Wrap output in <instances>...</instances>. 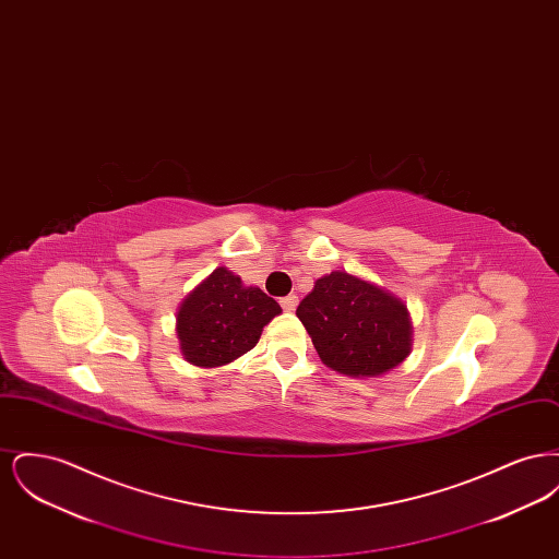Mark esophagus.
Instances as JSON below:
<instances>
[{"label":"esophagus","instance_id":"34e87169","mask_svg":"<svg viewBox=\"0 0 559 559\" xmlns=\"http://www.w3.org/2000/svg\"><path fill=\"white\" fill-rule=\"evenodd\" d=\"M297 295H287V297H281V308L285 310V312H293L295 308H297Z\"/></svg>","mask_w":559,"mask_h":559}]
</instances>
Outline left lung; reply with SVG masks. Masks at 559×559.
<instances>
[{"label": "left lung", "mask_w": 559, "mask_h": 559, "mask_svg": "<svg viewBox=\"0 0 559 559\" xmlns=\"http://www.w3.org/2000/svg\"><path fill=\"white\" fill-rule=\"evenodd\" d=\"M295 314L310 333L320 360L349 377L390 371L411 352L406 306L347 272L319 278Z\"/></svg>", "instance_id": "obj_1"}]
</instances>
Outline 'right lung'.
Masks as SVG:
<instances>
[{"label":"right lung","mask_w":559,"mask_h":559,"mask_svg":"<svg viewBox=\"0 0 559 559\" xmlns=\"http://www.w3.org/2000/svg\"><path fill=\"white\" fill-rule=\"evenodd\" d=\"M281 306L258 287H242L226 267L188 295L178 312V337L188 362L222 367L255 347Z\"/></svg>","instance_id":"obj_1"}]
</instances>
